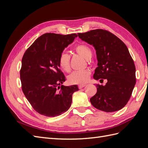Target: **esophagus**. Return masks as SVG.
<instances>
[{
	"label": "esophagus",
	"mask_w": 148,
	"mask_h": 148,
	"mask_svg": "<svg viewBox=\"0 0 148 148\" xmlns=\"http://www.w3.org/2000/svg\"><path fill=\"white\" fill-rule=\"evenodd\" d=\"M85 86V84H79L78 85V88L79 89H82Z\"/></svg>",
	"instance_id": "1"
}]
</instances>
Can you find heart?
Listing matches in <instances>:
<instances>
[{
    "instance_id": "heart-1",
    "label": "heart",
    "mask_w": 148,
    "mask_h": 148,
    "mask_svg": "<svg viewBox=\"0 0 148 148\" xmlns=\"http://www.w3.org/2000/svg\"><path fill=\"white\" fill-rule=\"evenodd\" d=\"M75 52L81 56L85 59L89 60L92 56V51L91 48L86 44H78L74 49ZM58 63L60 68L66 72L70 70V57L65 52H62L59 57ZM91 72L90 70H85L83 71H75L71 73L68 77V81L71 84H82L86 83L90 78Z\"/></svg>"
}]
</instances>
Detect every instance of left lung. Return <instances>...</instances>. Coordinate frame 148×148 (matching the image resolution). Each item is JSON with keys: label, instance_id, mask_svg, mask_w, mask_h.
Listing matches in <instances>:
<instances>
[{"label": "left lung", "instance_id": "8db88e82", "mask_svg": "<svg viewBox=\"0 0 148 148\" xmlns=\"http://www.w3.org/2000/svg\"><path fill=\"white\" fill-rule=\"evenodd\" d=\"M83 41L95 47L98 66L93 77L103 82L97 84V92L90 99L95 108L107 112L120 110L127 104L136 83L135 65L124 42L109 31L97 29L78 33Z\"/></svg>", "mask_w": 148, "mask_h": 148}]
</instances>
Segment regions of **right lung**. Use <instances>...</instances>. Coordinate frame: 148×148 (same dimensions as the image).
Here are the masks:
<instances>
[{"label": "right lung", "mask_w": 148, "mask_h": 148, "mask_svg": "<svg viewBox=\"0 0 148 148\" xmlns=\"http://www.w3.org/2000/svg\"><path fill=\"white\" fill-rule=\"evenodd\" d=\"M78 36L46 33L39 37L24 53L21 60V88L33 108L49 117L59 116L70 108L77 85H62L65 77L58 63L64 49Z\"/></svg>", "instance_id": "right-lung-1"}]
</instances>
